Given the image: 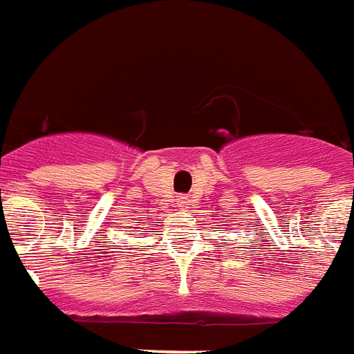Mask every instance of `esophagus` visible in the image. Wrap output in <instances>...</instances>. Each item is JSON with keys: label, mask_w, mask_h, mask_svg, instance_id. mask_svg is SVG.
Instances as JSON below:
<instances>
[{"label": "esophagus", "mask_w": 354, "mask_h": 354, "mask_svg": "<svg viewBox=\"0 0 354 354\" xmlns=\"http://www.w3.org/2000/svg\"><path fill=\"white\" fill-rule=\"evenodd\" d=\"M178 206L182 207V209H187V207L191 206V198H189V196H180V198H178Z\"/></svg>", "instance_id": "1"}]
</instances>
